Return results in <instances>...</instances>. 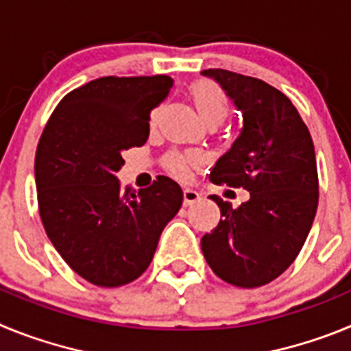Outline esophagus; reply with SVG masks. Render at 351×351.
Masks as SVG:
<instances>
[{
	"label": "esophagus",
	"instance_id": "1",
	"mask_svg": "<svg viewBox=\"0 0 351 351\" xmlns=\"http://www.w3.org/2000/svg\"><path fill=\"white\" fill-rule=\"evenodd\" d=\"M182 197H184V206H191V204L200 200V193L195 191L193 188H184V190H182Z\"/></svg>",
	"mask_w": 351,
	"mask_h": 351
}]
</instances>
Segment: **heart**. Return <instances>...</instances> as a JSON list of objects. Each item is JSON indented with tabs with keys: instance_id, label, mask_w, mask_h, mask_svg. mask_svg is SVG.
I'll list each match as a JSON object with an SVG mask.
<instances>
[{
	"instance_id": "1",
	"label": "heart",
	"mask_w": 351,
	"mask_h": 351,
	"mask_svg": "<svg viewBox=\"0 0 351 351\" xmlns=\"http://www.w3.org/2000/svg\"><path fill=\"white\" fill-rule=\"evenodd\" d=\"M190 96L193 100L195 108H197L198 116L204 121V125H221L225 117L230 112V98L219 88L218 84L213 80H197L191 84ZM195 158L181 156V154H173L169 158V169L176 176H186L190 163H193Z\"/></svg>"
}]
</instances>
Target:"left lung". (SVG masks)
I'll return each instance as SVG.
<instances>
[{"label":"left lung","mask_w":351,"mask_h":351,"mask_svg":"<svg viewBox=\"0 0 351 351\" xmlns=\"http://www.w3.org/2000/svg\"><path fill=\"white\" fill-rule=\"evenodd\" d=\"M200 73L243 112L239 137L209 179L250 191L237 209L210 197L221 219L202 237L204 256L226 283L262 287L290 267L311 230L318 207L315 145L288 96L267 82L219 68Z\"/></svg>","instance_id":"8db88e82"}]
</instances>
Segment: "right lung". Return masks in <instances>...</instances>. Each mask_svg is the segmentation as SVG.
I'll use <instances>...</instances> for the list:
<instances>
[{
	"label": "right lung",
	"instance_id": "right-lung-1",
	"mask_svg": "<svg viewBox=\"0 0 351 351\" xmlns=\"http://www.w3.org/2000/svg\"><path fill=\"white\" fill-rule=\"evenodd\" d=\"M172 86L169 75L95 79L64 96L40 137V218L58 253L89 283L137 280L181 209V186L170 178L135 193L116 176L126 149L145 144L149 114Z\"/></svg>",
	"mask_w": 351,
	"mask_h": 351
}]
</instances>
